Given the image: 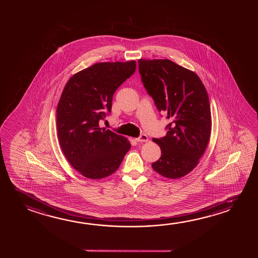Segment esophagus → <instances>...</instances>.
<instances>
[{
  "label": "esophagus",
  "instance_id": "34e87169",
  "mask_svg": "<svg viewBox=\"0 0 258 258\" xmlns=\"http://www.w3.org/2000/svg\"><path fill=\"white\" fill-rule=\"evenodd\" d=\"M136 140L138 142H147L148 140V136L146 135V134H142V135H140V138L136 139Z\"/></svg>",
  "mask_w": 258,
  "mask_h": 258
}]
</instances>
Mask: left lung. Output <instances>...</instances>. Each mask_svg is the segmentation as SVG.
I'll use <instances>...</instances> for the list:
<instances>
[{
    "label": "left lung",
    "mask_w": 258,
    "mask_h": 258,
    "mask_svg": "<svg viewBox=\"0 0 258 258\" xmlns=\"http://www.w3.org/2000/svg\"><path fill=\"white\" fill-rule=\"evenodd\" d=\"M141 80L157 109L172 122L166 136L153 139L161 157L153 169L179 179L195 169L210 142L211 113L207 91L195 72L169 59L139 60Z\"/></svg>",
    "instance_id": "1"
}]
</instances>
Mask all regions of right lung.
Returning a JSON list of instances; mask_svg holds the SVG:
<instances>
[{
    "instance_id": "obj_1",
    "label": "right lung",
    "mask_w": 258,
    "mask_h": 258,
    "mask_svg": "<svg viewBox=\"0 0 258 258\" xmlns=\"http://www.w3.org/2000/svg\"><path fill=\"white\" fill-rule=\"evenodd\" d=\"M136 70V61L94 63L68 80L56 108L60 147L75 169L89 179L115 173L131 149L123 136L100 127L115 91Z\"/></svg>"
}]
</instances>
